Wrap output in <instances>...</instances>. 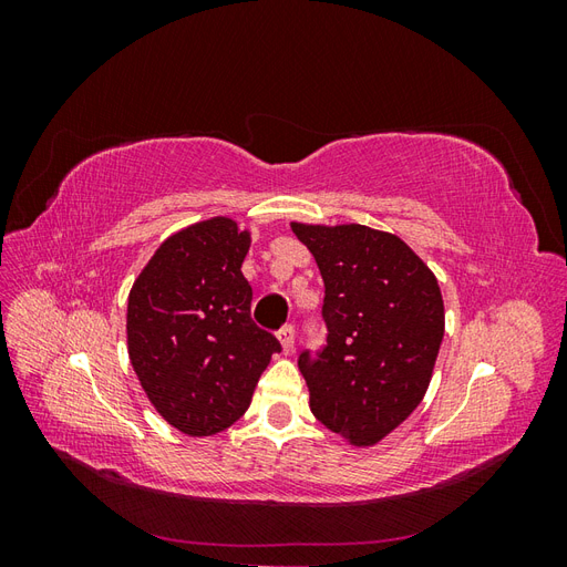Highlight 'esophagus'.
<instances>
[{"mask_svg":"<svg viewBox=\"0 0 567 567\" xmlns=\"http://www.w3.org/2000/svg\"><path fill=\"white\" fill-rule=\"evenodd\" d=\"M277 336H279L284 354H293V348H296V331H293V326H284V329H281Z\"/></svg>","mask_w":567,"mask_h":567,"instance_id":"obj_1","label":"esophagus"}]
</instances>
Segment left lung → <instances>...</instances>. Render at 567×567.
<instances>
[{
	"label": "left lung",
	"mask_w": 567,
	"mask_h": 567,
	"mask_svg": "<svg viewBox=\"0 0 567 567\" xmlns=\"http://www.w3.org/2000/svg\"><path fill=\"white\" fill-rule=\"evenodd\" d=\"M290 229L315 255L326 286V348L298 359L310 409L352 447H373L431 385L444 336L437 279L390 231L302 221Z\"/></svg>",
	"instance_id": "8db88e82"
}]
</instances>
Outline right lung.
Wrapping results in <instances>:
<instances>
[{"label": "right lung", "mask_w": 567, "mask_h": 567, "mask_svg": "<svg viewBox=\"0 0 567 567\" xmlns=\"http://www.w3.org/2000/svg\"><path fill=\"white\" fill-rule=\"evenodd\" d=\"M250 231L210 217L167 236L127 298V352L153 409L208 437L246 414L279 340L250 319Z\"/></svg>", "instance_id": "add662e5"}]
</instances>
